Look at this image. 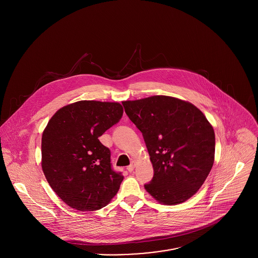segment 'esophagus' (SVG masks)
<instances>
[{"label":"esophagus","instance_id":"34e87169","mask_svg":"<svg viewBox=\"0 0 258 258\" xmlns=\"http://www.w3.org/2000/svg\"><path fill=\"white\" fill-rule=\"evenodd\" d=\"M135 166H136V163L135 162H132L128 167H127V170L129 171V172H132L133 170H134V168H135Z\"/></svg>","mask_w":258,"mask_h":258}]
</instances>
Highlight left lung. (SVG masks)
Returning <instances> with one entry per match:
<instances>
[{
  "instance_id": "left-lung-1",
  "label": "left lung",
  "mask_w": 258,
  "mask_h": 258,
  "mask_svg": "<svg viewBox=\"0 0 258 258\" xmlns=\"http://www.w3.org/2000/svg\"><path fill=\"white\" fill-rule=\"evenodd\" d=\"M142 132L154 177L145 189L159 203L179 205L192 197L208 178L215 161L212 124L194 104L155 95L122 102Z\"/></svg>"
}]
</instances>
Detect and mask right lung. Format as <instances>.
Segmentation results:
<instances>
[{"label":"right lung","instance_id":"right-lung-1","mask_svg":"<svg viewBox=\"0 0 258 258\" xmlns=\"http://www.w3.org/2000/svg\"><path fill=\"white\" fill-rule=\"evenodd\" d=\"M123 115L118 102L81 100L56 111L41 137V168L54 192L71 208L107 206L123 176L112 170L110 150L99 137Z\"/></svg>","mask_w":258,"mask_h":258}]
</instances>
